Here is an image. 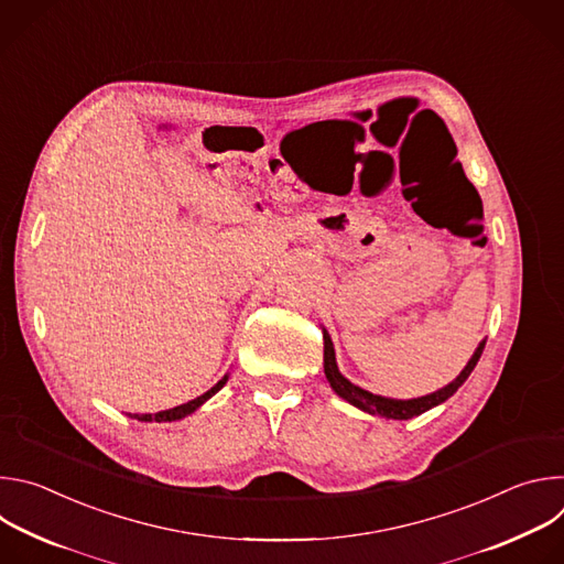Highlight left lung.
Listing matches in <instances>:
<instances>
[{
  "mask_svg": "<svg viewBox=\"0 0 564 564\" xmlns=\"http://www.w3.org/2000/svg\"><path fill=\"white\" fill-rule=\"evenodd\" d=\"M485 344L487 341H481L477 346V350L473 352L470 361L464 366V370L448 386H444L437 392H431L426 397H417V399H390V397L372 394V392L355 386L352 381H348L339 372V366H337V359H335V346H333V339H330V335L326 330H324V370H326V377H328L333 390L341 399L350 401V404L357 406L359 411L370 413V415H379V417H386V420H411V417H417V415L431 411L433 406H440L442 401H446L451 394L457 392V388L468 379V375L473 372L475 364L479 361L481 350H485Z\"/></svg>",
  "mask_w": 564,
  "mask_h": 564,
  "instance_id": "left-lung-1",
  "label": "left lung"
}]
</instances>
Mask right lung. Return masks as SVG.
Wrapping results in <instances>:
<instances>
[{
  "instance_id": "right-lung-1",
  "label": "right lung",
  "mask_w": 564,
  "mask_h": 564,
  "mask_svg": "<svg viewBox=\"0 0 564 564\" xmlns=\"http://www.w3.org/2000/svg\"><path fill=\"white\" fill-rule=\"evenodd\" d=\"M227 383V375L216 383V386H212L207 392H203L200 397H196V399H192V401H187V404H181V406H176V409H170V411H163V413H155V415H131L133 420H138V422H176V420H183V417H187V415H192L196 409H200L205 401L209 399V397H214L223 386Z\"/></svg>"
}]
</instances>
